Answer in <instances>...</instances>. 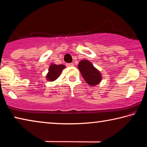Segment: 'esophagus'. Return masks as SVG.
I'll return each mask as SVG.
<instances>
[{"label":"esophagus","mask_w":147,"mask_h":147,"mask_svg":"<svg viewBox=\"0 0 147 147\" xmlns=\"http://www.w3.org/2000/svg\"><path fill=\"white\" fill-rule=\"evenodd\" d=\"M66 65H67V67H71L74 66V64L72 63H67Z\"/></svg>","instance_id":"1"}]
</instances>
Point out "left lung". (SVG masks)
Returning a JSON list of instances; mask_svg holds the SVG:
<instances>
[{
	"label": "left lung",
	"mask_w": 147,
	"mask_h": 147,
	"mask_svg": "<svg viewBox=\"0 0 147 147\" xmlns=\"http://www.w3.org/2000/svg\"><path fill=\"white\" fill-rule=\"evenodd\" d=\"M78 69L80 71L84 80L89 86H94L100 83L102 79L100 71L94 67L91 62L88 59H82L80 61Z\"/></svg>",
	"instance_id": "obj_1"
}]
</instances>
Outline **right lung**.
Returning <instances> with one entry per match:
<instances>
[{
    "label": "right lung",
    "mask_w": 147,
    "mask_h": 147,
    "mask_svg": "<svg viewBox=\"0 0 147 147\" xmlns=\"http://www.w3.org/2000/svg\"><path fill=\"white\" fill-rule=\"evenodd\" d=\"M66 67L64 65H56L52 63L50 65L49 72L46 75V80L49 82H54L60 76L62 71Z\"/></svg>",
    "instance_id": "1"
}]
</instances>
